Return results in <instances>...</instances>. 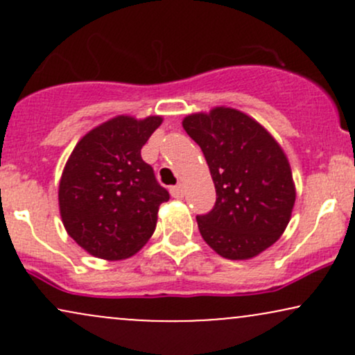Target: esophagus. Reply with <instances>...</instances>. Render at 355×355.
<instances>
[{
    "mask_svg": "<svg viewBox=\"0 0 355 355\" xmlns=\"http://www.w3.org/2000/svg\"><path fill=\"white\" fill-rule=\"evenodd\" d=\"M170 193H172L173 198H182L183 197V187L178 183V185H173L172 189H170Z\"/></svg>",
    "mask_w": 355,
    "mask_h": 355,
    "instance_id": "esophagus-1",
    "label": "esophagus"
}]
</instances>
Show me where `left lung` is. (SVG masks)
<instances>
[{"mask_svg":"<svg viewBox=\"0 0 355 355\" xmlns=\"http://www.w3.org/2000/svg\"><path fill=\"white\" fill-rule=\"evenodd\" d=\"M183 128L202 148L217 191L214 209L197 217L203 240L230 260L274 245L295 203L291 165L274 137L225 107L185 116Z\"/></svg>","mask_w":355,"mask_h":355,"instance_id":"left-lung-1","label":"left lung"}]
</instances>
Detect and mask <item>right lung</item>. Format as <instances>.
Here are the masks:
<instances>
[{"mask_svg": "<svg viewBox=\"0 0 355 355\" xmlns=\"http://www.w3.org/2000/svg\"><path fill=\"white\" fill-rule=\"evenodd\" d=\"M162 116L120 115L76 144L60 180V214L68 235L88 254L121 260L137 254L157 227L170 193L141 158Z\"/></svg>", "mask_w": 355, "mask_h": 355, "instance_id": "right-lung-1", "label": "right lung"}]
</instances>
